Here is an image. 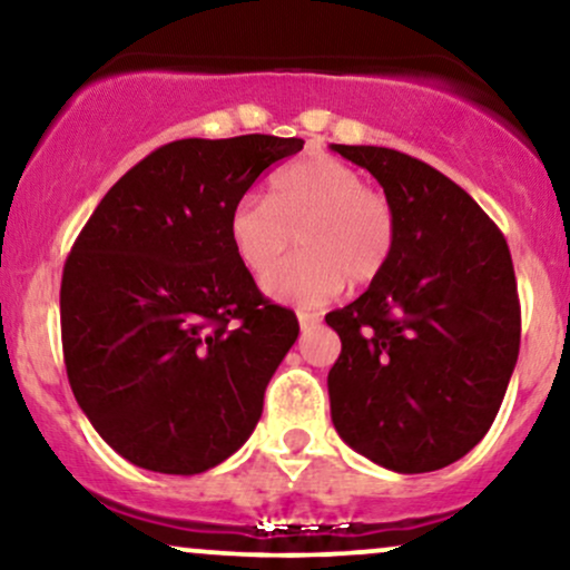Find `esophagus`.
I'll list each match as a JSON object with an SVG mask.
<instances>
[{
    "instance_id": "esophagus-1",
    "label": "esophagus",
    "mask_w": 570,
    "mask_h": 570,
    "mask_svg": "<svg viewBox=\"0 0 570 570\" xmlns=\"http://www.w3.org/2000/svg\"><path fill=\"white\" fill-rule=\"evenodd\" d=\"M297 322L303 330H311V326H316L318 322H322V316H318V313H311V311H297Z\"/></svg>"
}]
</instances>
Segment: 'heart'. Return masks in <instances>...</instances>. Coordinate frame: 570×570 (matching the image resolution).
<instances>
[{"label": "heart", "instance_id": "1", "mask_svg": "<svg viewBox=\"0 0 570 570\" xmlns=\"http://www.w3.org/2000/svg\"><path fill=\"white\" fill-rule=\"evenodd\" d=\"M297 235L303 254L265 278L278 303L324 305L383 271L396 238L394 208L367 187L356 168L335 158H305L271 179L267 200L244 198L227 217L235 257L252 276H265Z\"/></svg>", "mask_w": 570, "mask_h": 570}]
</instances>
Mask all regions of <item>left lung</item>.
<instances>
[{
	"instance_id": "obj_1",
	"label": "left lung",
	"mask_w": 570,
	"mask_h": 570,
	"mask_svg": "<svg viewBox=\"0 0 570 570\" xmlns=\"http://www.w3.org/2000/svg\"><path fill=\"white\" fill-rule=\"evenodd\" d=\"M367 168L394 208L389 263L351 305L330 370L340 440L377 466H450L493 426L517 353L520 299L507 238L448 176L389 147L332 144Z\"/></svg>"
}]
</instances>
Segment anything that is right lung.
I'll use <instances>...</instances> for the list:
<instances>
[{
	"mask_svg": "<svg viewBox=\"0 0 570 570\" xmlns=\"http://www.w3.org/2000/svg\"><path fill=\"white\" fill-rule=\"evenodd\" d=\"M303 139H179L104 195L61 278L77 404L134 466L200 474L252 436L299 335L235 257L227 217Z\"/></svg>",
	"mask_w": 570,
	"mask_h": 570,
	"instance_id": "1",
	"label": "right lung"
}]
</instances>
